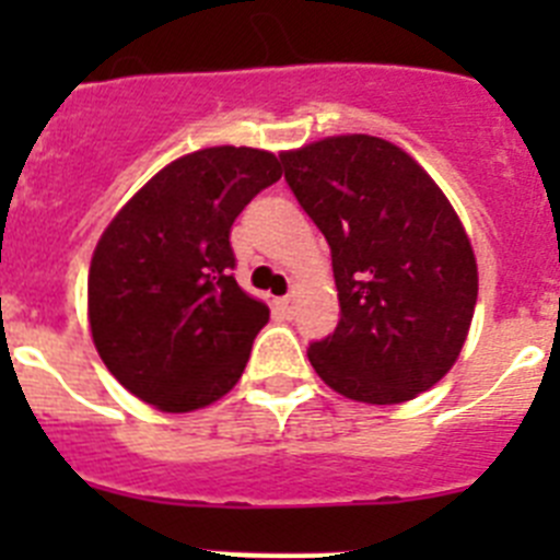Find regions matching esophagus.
<instances>
[{
  "label": "esophagus",
  "mask_w": 560,
  "mask_h": 560,
  "mask_svg": "<svg viewBox=\"0 0 560 560\" xmlns=\"http://www.w3.org/2000/svg\"><path fill=\"white\" fill-rule=\"evenodd\" d=\"M277 308L283 311V314H291V311H294V291L285 296H280V300H277Z\"/></svg>",
  "instance_id": "1"
}]
</instances>
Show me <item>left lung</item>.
<instances>
[{"label":"left lung","mask_w":560,"mask_h":560,"mask_svg":"<svg viewBox=\"0 0 560 560\" xmlns=\"http://www.w3.org/2000/svg\"><path fill=\"white\" fill-rule=\"evenodd\" d=\"M280 162L334 260L339 325L308 348L319 378L364 404L434 387L477 305V260L443 190L407 151L368 133L311 142Z\"/></svg>","instance_id":"1"}]
</instances>
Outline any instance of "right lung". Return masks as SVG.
<instances>
[{"mask_svg":"<svg viewBox=\"0 0 560 560\" xmlns=\"http://www.w3.org/2000/svg\"><path fill=\"white\" fill-rule=\"evenodd\" d=\"M280 173L269 151L205 148L162 167L106 226L89 269V325L128 393L190 412L235 387L269 308L237 285L230 232Z\"/></svg>","mask_w":560,"mask_h":560,"instance_id":"right-lung-1","label":"right lung"}]
</instances>
